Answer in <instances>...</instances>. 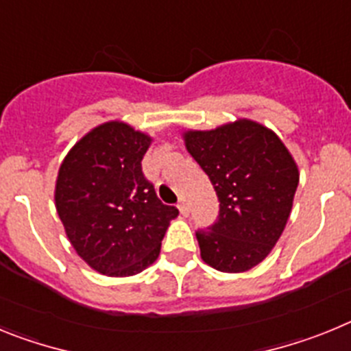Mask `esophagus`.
I'll use <instances>...</instances> for the list:
<instances>
[{"instance_id":"34e87169","label":"esophagus","mask_w":351,"mask_h":351,"mask_svg":"<svg viewBox=\"0 0 351 351\" xmlns=\"http://www.w3.org/2000/svg\"><path fill=\"white\" fill-rule=\"evenodd\" d=\"M178 209H179V213L182 214V216H188V213H190V210H188V204H186L184 198H181V200H179Z\"/></svg>"}]
</instances>
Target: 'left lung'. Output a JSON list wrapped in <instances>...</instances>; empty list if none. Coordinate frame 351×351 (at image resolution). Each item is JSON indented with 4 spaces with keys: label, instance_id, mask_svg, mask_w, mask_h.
I'll use <instances>...</instances> for the list:
<instances>
[{
    "label": "left lung",
    "instance_id": "8db88e82",
    "mask_svg": "<svg viewBox=\"0 0 351 351\" xmlns=\"http://www.w3.org/2000/svg\"><path fill=\"white\" fill-rule=\"evenodd\" d=\"M182 141L219 198L218 221L197 234L200 256L216 271H250L267 258L287 226L297 161L271 128L247 117L184 130Z\"/></svg>",
    "mask_w": 351,
    "mask_h": 351
}]
</instances>
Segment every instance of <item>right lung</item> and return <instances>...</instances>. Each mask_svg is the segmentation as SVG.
Instances as JSON below:
<instances>
[{
    "mask_svg": "<svg viewBox=\"0 0 351 351\" xmlns=\"http://www.w3.org/2000/svg\"><path fill=\"white\" fill-rule=\"evenodd\" d=\"M153 137L125 121L95 126L61 161L58 216L77 255L110 278L135 276L156 262L176 207L163 206L142 173Z\"/></svg>",
    "mask_w": 351,
    "mask_h": 351,
    "instance_id": "obj_1",
    "label": "right lung"
}]
</instances>
